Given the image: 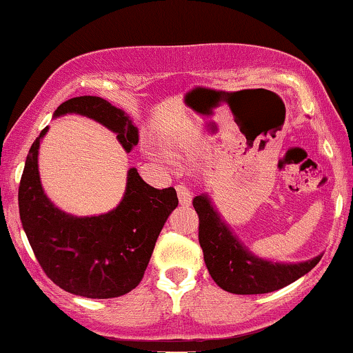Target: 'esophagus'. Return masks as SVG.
Here are the masks:
<instances>
[{"instance_id": "34e87169", "label": "esophagus", "mask_w": 353, "mask_h": 353, "mask_svg": "<svg viewBox=\"0 0 353 353\" xmlns=\"http://www.w3.org/2000/svg\"><path fill=\"white\" fill-rule=\"evenodd\" d=\"M176 190H177V197H179V202L182 205L190 204V201H192V192H190L188 185L181 182V184L176 185Z\"/></svg>"}]
</instances>
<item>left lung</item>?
<instances>
[{
    "instance_id": "left-lung-1",
    "label": "left lung",
    "mask_w": 353,
    "mask_h": 353,
    "mask_svg": "<svg viewBox=\"0 0 353 353\" xmlns=\"http://www.w3.org/2000/svg\"><path fill=\"white\" fill-rule=\"evenodd\" d=\"M194 209L199 216V244L204 262L221 289L237 295L269 294L282 289L310 272L320 257L301 264H277L262 261L245 249L221 221L208 196H196Z\"/></svg>"
}]
</instances>
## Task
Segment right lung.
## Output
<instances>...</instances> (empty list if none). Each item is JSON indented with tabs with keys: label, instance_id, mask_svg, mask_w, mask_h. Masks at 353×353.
<instances>
[{
	"label": "right lung",
	"instance_id": "right-lung-1",
	"mask_svg": "<svg viewBox=\"0 0 353 353\" xmlns=\"http://www.w3.org/2000/svg\"><path fill=\"white\" fill-rule=\"evenodd\" d=\"M70 112L106 125L128 152L139 141L137 128L124 111L98 96L64 101L54 116ZM46 131L31 145L18 190L19 217L39 265L56 285L81 297L112 299L131 292L143 281L164 222L177 208L176 189L152 188L132 168L114 210L72 217L54 208L41 188L38 149Z\"/></svg>",
	"mask_w": 353,
	"mask_h": 353
}]
</instances>
